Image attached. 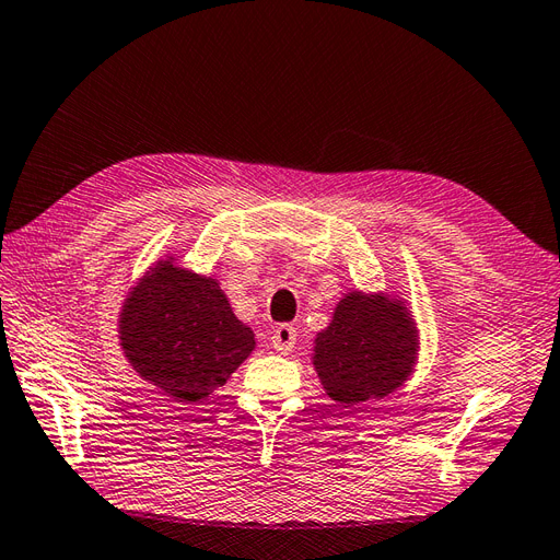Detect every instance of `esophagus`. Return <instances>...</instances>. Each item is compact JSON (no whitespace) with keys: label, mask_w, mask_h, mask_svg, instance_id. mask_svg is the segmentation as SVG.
Instances as JSON below:
<instances>
[{"label":"esophagus","mask_w":560,"mask_h":560,"mask_svg":"<svg viewBox=\"0 0 560 560\" xmlns=\"http://www.w3.org/2000/svg\"><path fill=\"white\" fill-rule=\"evenodd\" d=\"M295 336L298 331L291 324H281L275 328V334H271V346H275L277 352L289 354L295 348Z\"/></svg>","instance_id":"obj_1"}]
</instances>
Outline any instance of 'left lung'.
<instances>
[{
    "label": "left lung",
    "instance_id": "obj_1",
    "mask_svg": "<svg viewBox=\"0 0 560 560\" xmlns=\"http://www.w3.org/2000/svg\"><path fill=\"white\" fill-rule=\"evenodd\" d=\"M417 360V322L405 300L388 293L342 295L312 348L314 371L340 409H362L399 390Z\"/></svg>",
    "mask_w": 560,
    "mask_h": 560
}]
</instances>
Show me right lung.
Here are the masks:
<instances>
[{
	"instance_id": "add662e5",
	"label": "right lung",
	"mask_w": 560,
	"mask_h": 560,
	"mask_svg": "<svg viewBox=\"0 0 560 560\" xmlns=\"http://www.w3.org/2000/svg\"><path fill=\"white\" fill-rule=\"evenodd\" d=\"M118 340L137 374L182 405L222 388L255 350L253 328L238 322L220 281L179 267L172 255L127 293Z\"/></svg>"
}]
</instances>
